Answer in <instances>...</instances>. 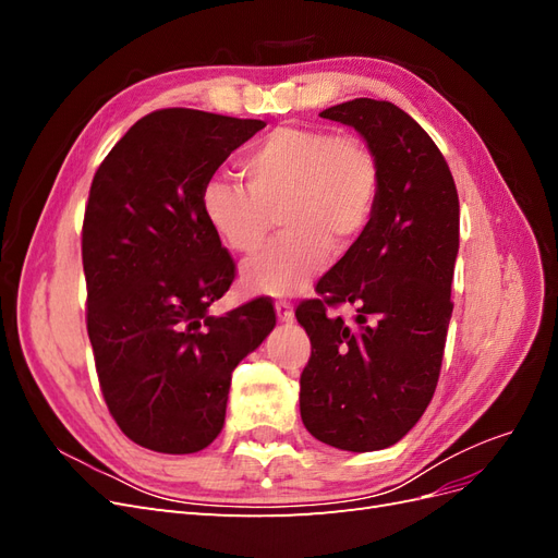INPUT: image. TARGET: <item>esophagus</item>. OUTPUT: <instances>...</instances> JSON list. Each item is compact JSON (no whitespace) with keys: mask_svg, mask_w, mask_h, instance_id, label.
<instances>
[{"mask_svg":"<svg viewBox=\"0 0 558 558\" xmlns=\"http://www.w3.org/2000/svg\"><path fill=\"white\" fill-rule=\"evenodd\" d=\"M275 310H277V318L281 320V324H291L293 320V307L289 300H277L275 302Z\"/></svg>","mask_w":558,"mask_h":558,"instance_id":"obj_1","label":"esophagus"}]
</instances>
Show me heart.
<instances>
[{"instance_id":"obj_1","label":"heart","mask_w":558,"mask_h":558,"mask_svg":"<svg viewBox=\"0 0 558 558\" xmlns=\"http://www.w3.org/2000/svg\"><path fill=\"white\" fill-rule=\"evenodd\" d=\"M246 185L211 179L202 185L199 207L209 228L240 256H253L272 230L281 238L251 260L242 286L256 295H293L328 258L347 248L369 226L381 193L377 154L356 134L314 128H279L246 156Z\"/></svg>"}]
</instances>
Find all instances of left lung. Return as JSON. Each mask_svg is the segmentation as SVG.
Here are the masks:
<instances>
[{
	"instance_id": "left-lung-1",
	"label": "left lung",
	"mask_w": 558,
	"mask_h": 558,
	"mask_svg": "<svg viewBox=\"0 0 558 558\" xmlns=\"http://www.w3.org/2000/svg\"><path fill=\"white\" fill-rule=\"evenodd\" d=\"M351 125L377 154L381 193L373 221L300 302L312 356L300 375V416L330 447L396 445L435 393L451 318L459 193L440 148L410 113L359 97L320 111ZM353 304L357 324L327 314Z\"/></svg>"
}]
</instances>
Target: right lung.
Listing matches in <instances>:
<instances>
[{"instance_id":"add662e5","label":"right lung","mask_w":558,"mask_h":558,"mask_svg":"<svg viewBox=\"0 0 558 558\" xmlns=\"http://www.w3.org/2000/svg\"><path fill=\"white\" fill-rule=\"evenodd\" d=\"M263 121L197 109L140 118L97 167L81 256L86 326L107 408L132 442L195 453L221 433L232 369L277 324L256 298L209 305L234 260L199 207L202 185Z\"/></svg>"}]
</instances>
